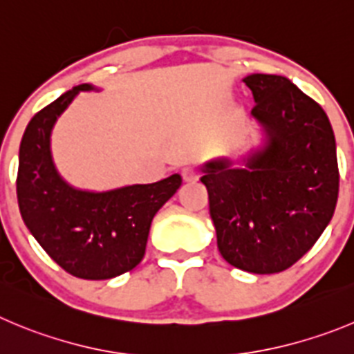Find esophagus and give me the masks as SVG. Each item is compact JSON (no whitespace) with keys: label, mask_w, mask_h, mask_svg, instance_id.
<instances>
[{"label":"esophagus","mask_w":354,"mask_h":354,"mask_svg":"<svg viewBox=\"0 0 354 354\" xmlns=\"http://www.w3.org/2000/svg\"><path fill=\"white\" fill-rule=\"evenodd\" d=\"M181 176H183V181L190 183V181L199 180L201 173L196 166H185L183 169H181Z\"/></svg>","instance_id":"1"}]
</instances>
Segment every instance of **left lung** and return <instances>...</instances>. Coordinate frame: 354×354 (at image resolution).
I'll use <instances>...</instances> for the list:
<instances>
[{"label": "left lung", "mask_w": 354, "mask_h": 354, "mask_svg": "<svg viewBox=\"0 0 354 354\" xmlns=\"http://www.w3.org/2000/svg\"><path fill=\"white\" fill-rule=\"evenodd\" d=\"M243 82L266 145L244 169L227 158L207 162L201 181L223 259L246 272H281L315 246L333 216L335 136L323 108L288 78L255 73Z\"/></svg>", "instance_id": "obj_1"}]
</instances>
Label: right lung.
<instances>
[{"label":"right lung","instance_id":"right-lung-1","mask_svg":"<svg viewBox=\"0 0 354 354\" xmlns=\"http://www.w3.org/2000/svg\"><path fill=\"white\" fill-rule=\"evenodd\" d=\"M82 84L31 118L19 150L17 201L22 220L55 263L82 279H110L143 260L155 213L174 196L180 174L157 183L87 192L66 183L52 162L50 132Z\"/></svg>","mask_w":354,"mask_h":354}]
</instances>
